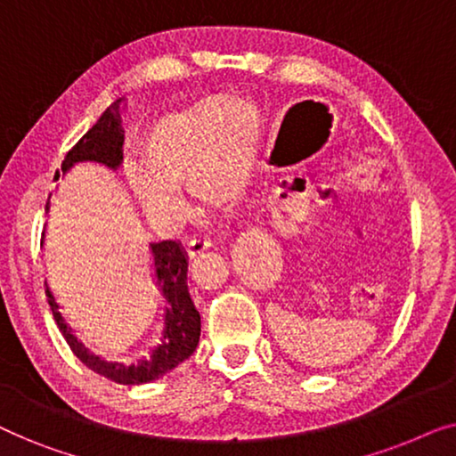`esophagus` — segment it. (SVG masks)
Masks as SVG:
<instances>
[{
	"mask_svg": "<svg viewBox=\"0 0 456 456\" xmlns=\"http://www.w3.org/2000/svg\"><path fill=\"white\" fill-rule=\"evenodd\" d=\"M209 247H211V240L208 239H192L191 242H186V253H189V257H197V255L208 251Z\"/></svg>",
	"mask_w": 456,
	"mask_h": 456,
	"instance_id": "obj_1",
	"label": "esophagus"
}]
</instances>
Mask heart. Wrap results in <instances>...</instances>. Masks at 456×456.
<instances>
[{"mask_svg": "<svg viewBox=\"0 0 456 456\" xmlns=\"http://www.w3.org/2000/svg\"><path fill=\"white\" fill-rule=\"evenodd\" d=\"M261 116L240 97L205 99L149 128L142 159L126 164L130 191L149 220L176 230L189 216L183 184L211 208L239 201L251 178Z\"/></svg>", "mask_w": 456, "mask_h": 456, "instance_id": "obj_1", "label": "heart"}]
</instances>
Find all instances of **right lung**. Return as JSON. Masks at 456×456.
Instances as JSON below:
<instances>
[{
	"mask_svg": "<svg viewBox=\"0 0 456 456\" xmlns=\"http://www.w3.org/2000/svg\"><path fill=\"white\" fill-rule=\"evenodd\" d=\"M122 103L124 97L116 99L108 110L99 116V120L86 130L77 145L66 153L61 161V176L72 170L77 164L93 161L102 164L110 170H118L122 166V145H124V128H122ZM60 172H55V180ZM151 248V265L153 280L161 295V330L158 345L151 351L142 354L134 363H116V361H105L89 351L68 326L64 315L60 314V305L45 284L47 303L52 307L53 320L58 323L61 336H64L72 353L83 361V363L99 376L111 379V382L139 386L153 382L174 367H178L184 359H189L199 345L201 336V315L192 303L189 286H186V272H189V257L178 240H159L149 242Z\"/></svg>",
	"mask_w": 456,
	"mask_h": 456,
	"instance_id": "add662e5",
	"label": "right lung"
}]
</instances>
